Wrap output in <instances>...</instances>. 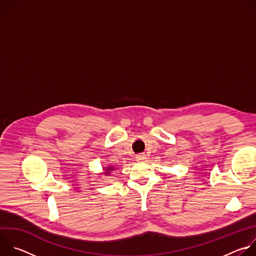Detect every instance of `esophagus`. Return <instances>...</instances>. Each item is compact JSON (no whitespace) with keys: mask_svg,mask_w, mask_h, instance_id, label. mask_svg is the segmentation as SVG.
Segmentation results:
<instances>
[{"mask_svg":"<svg viewBox=\"0 0 256 256\" xmlns=\"http://www.w3.org/2000/svg\"><path fill=\"white\" fill-rule=\"evenodd\" d=\"M136 161H138V162H142V161H144L147 158H146V155L140 154V155H138V156L136 157Z\"/></svg>","mask_w":256,"mask_h":256,"instance_id":"obj_1","label":"esophagus"}]
</instances>
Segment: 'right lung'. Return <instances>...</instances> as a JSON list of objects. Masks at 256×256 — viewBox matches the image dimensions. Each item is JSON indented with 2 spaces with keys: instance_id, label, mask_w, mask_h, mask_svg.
Wrapping results in <instances>:
<instances>
[{
  "instance_id": "1",
  "label": "right lung",
  "mask_w": 256,
  "mask_h": 256,
  "mask_svg": "<svg viewBox=\"0 0 256 256\" xmlns=\"http://www.w3.org/2000/svg\"><path fill=\"white\" fill-rule=\"evenodd\" d=\"M114 167H112V166H108V167H105V168H103V171H104V172H102L100 175L104 174V175L108 176L109 174L112 173V171H114Z\"/></svg>"
}]
</instances>
